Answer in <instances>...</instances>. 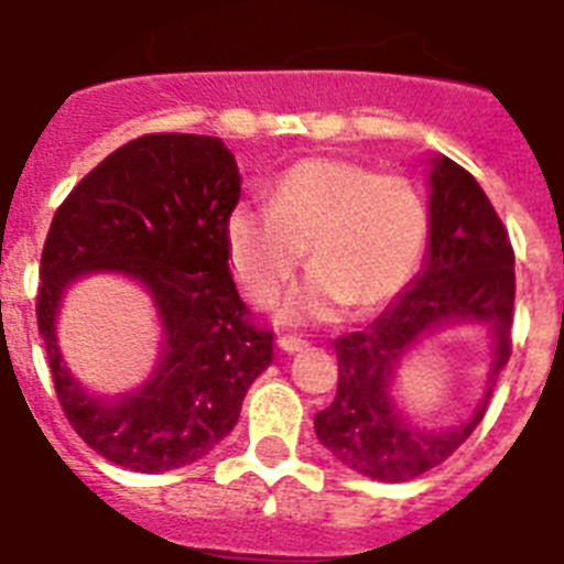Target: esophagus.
Wrapping results in <instances>:
<instances>
[{
	"label": "esophagus",
	"instance_id": "1",
	"mask_svg": "<svg viewBox=\"0 0 564 564\" xmlns=\"http://www.w3.org/2000/svg\"><path fill=\"white\" fill-rule=\"evenodd\" d=\"M279 347H282L285 352H302L307 344L296 336H279Z\"/></svg>",
	"mask_w": 564,
	"mask_h": 564
}]
</instances>
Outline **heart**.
<instances>
[{"label": "heart", "instance_id": "b5f03b06", "mask_svg": "<svg viewBox=\"0 0 564 564\" xmlns=\"http://www.w3.org/2000/svg\"><path fill=\"white\" fill-rule=\"evenodd\" d=\"M430 214L415 183L361 163L307 158L279 174L268 208L237 206L226 242L239 285L257 307L276 305L307 251L313 276L282 307L285 325L392 302L421 268Z\"/></svg>", "mask_w": 564, "mask_h": 564}]
</instances>
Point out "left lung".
I'll return each mask as SVG.
<instances>
[{
    "label": "left lung",
    "instance_id": "8db88e82",
    "mask_svg": "<svg viewBox=\"0 0 564 564\" xmlns=\"http://www.w3.org/2000/svg\"><path fill=\"white\" fill-rule=\"evenodd\" d=\"M432 166L430 262L367 330L338 338L336 398L316 412V435L327 452L358 475L383 482L412 480L455 455L486 415L497 376L511 358L517 288L511 239L480 183L460 163L437 158ZM452 317H477L492 330L489 395L455 431L417 433L391 403V376L417 337Z\"/></svg>",
    "mask_w": 564,
    "mask_h": 564
}]
</instances>
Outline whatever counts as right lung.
<instances>
[{
  "label": "right lung",
  "mask_w": 564,
  "mask_h": 564,
  "mask_svg": "<svg viewBox=\"0 0 564 564\" xmlns=\"http://www.w3.org/2000/svg\"><path fill=\"white\" fill-rule=\"evenodd\" d=\"M234 154L212 134L152 132L115 149L56 208L39 268L36 322L69 426L129 471L200 460L239 421L242 398L273 358V333L251 322L228 271L226 220L239 203ZM87 270L141 278L167 344L141 393L101 404L61 364L63 288Z\"/></svg>",
  "instance_id": "right-lung-1"
}]
</instances>
